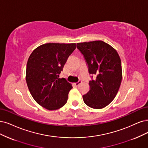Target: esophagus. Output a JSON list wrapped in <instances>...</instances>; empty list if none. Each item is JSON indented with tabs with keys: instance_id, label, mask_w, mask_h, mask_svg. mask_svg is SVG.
<instances>
[{
	"instance_id": "esophagus-1",
	"label": "esophagus",
	"mask_w": 148,
	"mask_h": 148,
	"mask_svg": "<svg viewBox=\"0 0 148 148\" xmlns=\"http://www.w3.org/2000/svg\"><path fill=\"white\" fill-rule=\"evenodd\" d=\"M81 83H82V81L79 80V81L78 82H77V83H75V84H74V86L77 87V86H79Z\"/></svg>"
}]
</instances>
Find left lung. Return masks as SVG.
<instances>
[{"mask_svg":"<svg viewBox=\"0 0 148 148\" xmlns=\"http://www.w3.org/2000/svg\"><path fill=\"white\" fill-rule=\"evenodd\" d=\"M88 66L91 80L89 91L83 95L88 107L101 109L108 106L115 97L122 80L121 62L116 51L102 41L77 44Z\"/></svg>","mask_w":148,"mask_h":148,"instance_id":"8db88e82","label":"left lung"}]
</instances>
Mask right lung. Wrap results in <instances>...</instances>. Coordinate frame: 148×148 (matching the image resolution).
I'll return each instance as SVG.
<instances>
[{"label":"right lung","mask_w":148,"mask_h":148,"mask_svg":"<svg viewBox=\"0 0 148 148\" xmlns=\"http://www.w3.org/2000/svg\"><path fill=\"white\" fill-rule=\"evenodd\" d=\"M75 49V43H47L36 48L28 59L27 86L35 101L49 110H57L67 102L73 86L59 75Z\"/></svg>","instance_id":"add662e5"}]
</instances>
